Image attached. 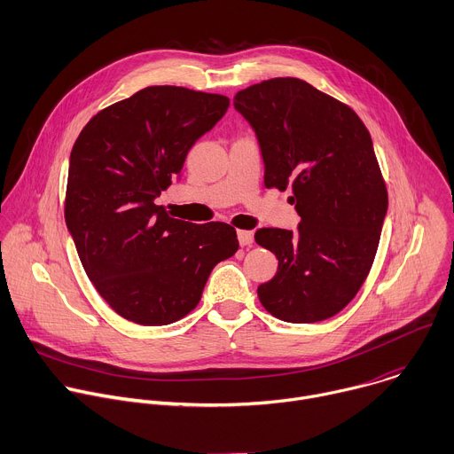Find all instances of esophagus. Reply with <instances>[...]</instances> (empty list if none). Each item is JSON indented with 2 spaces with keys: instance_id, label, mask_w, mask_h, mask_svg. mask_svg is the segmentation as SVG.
I'll return each mask as SVG.
<instances>
[{
  "instance_id": "esophagus-1",
  "label": "esophagus",
  "mask_w": 454,
  "mask_h": 454,
  "mask_svg": "<svg viewBox=\"0 0 454 454\" xmlns=\"http://www.w3.org/2000/svg\"><path fill=\"white\" fill-rule=\"evenodd\" d=\"M237 239H239L240 246H251L254 242L253 231H247V230H239L237 231Z\"/></svg>"
}]
</instances>
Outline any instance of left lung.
Returning <instances> with one entry per match:
<instances>
[{
  "label": "left lung",
  "mask_w": 454,
  "mask_h": 454,
  "mask_svg": "<svg viewBox=\"0 0 454 454\" xmlns=\"http://www.w3.org/2000/svg\"><path fill=\"white\" fill-rule=\"evenodd\" d=\"M233 105L256 133L265 187H290L301 217L295 233H254L278 258L260 303L286 323L330 319L364 285L388 207L371 133L351 106L299 78L254 83Z\"/></svg>",
  "instance_id": "obj_1"
}]
</instances>
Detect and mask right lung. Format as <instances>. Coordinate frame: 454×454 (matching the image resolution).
Segmentation results:
<instances>
[{
	"instance_id": "obj_1",
	"label": "right lung",
	"mask_w": 454,
	"mask_h": 454,
	"mask_svg": "<svg viewBox=\"0 0 454 454\" xmlns=\"http://www.w3.org/2000/svg\"><path fill=\"white\" fill-rule=\"evenodd\" d=\"M228 106L221 94L145 87L98 112L73 145L66 224L89 279L131 323L191 314L212 269L239 249L233 226L180 221L155 205Z\"/></svg>"
}]
</instances>
